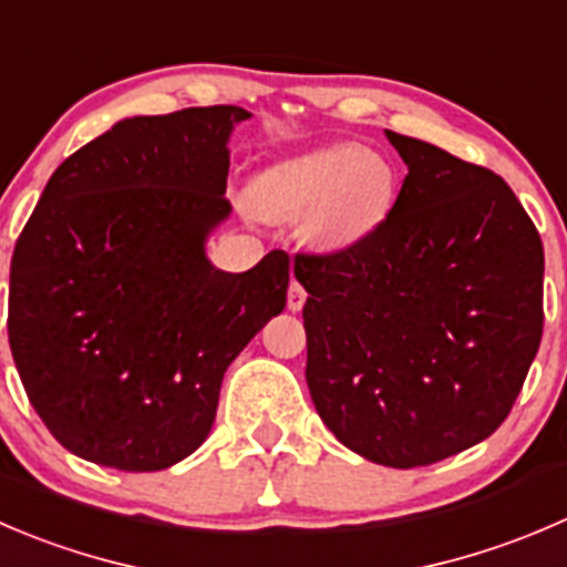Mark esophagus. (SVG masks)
Returning <instances> with one entry per match:
<instances>
[{
  "label": "esophagus",
  "instance_id": "1",
  "mask_svg": "<svg viewBox=\"0 0 567 567\" xmlns=\"http://www.w3.org/2000/svg\"><path fill=\"white\" fill-rule=\"evenodd\" d=\"M305 301H307L305 288H301L299 282H290V288H288V310L290 312H299L301 307H305Z\"/></svg>",
  "mask_w": 567,
  "mask_h": 567
}]
</instances>
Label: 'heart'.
I'll list each match as a JSON object with an SVG mask.
<instances>
[{"label":"heart","instance_id":"1","mask_svg":"<svg viewBox=\"0 0 567 567\" xmlns=\"http://www.w3.org/2000/svg\"><path fill=\"white\" fill-rule=\"evenodd\" d=\"M399 199V174L382 152L329 144L282 157L249 183V205L266 221L301 217V238L343 251L371 238Z\"/></svg>","mask_w":567,"mask_h":567}]
</instances>
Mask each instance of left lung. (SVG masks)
Instances as JSON below:
<instances>
[{"label":"left lung","mask_w":567,"mask_h":567,"mask_svg":"<svg viewBox=\"0 0 567 567\" xmlns=\"http://www.w3.org/2000/svg\"><path fill=\"white\" fill-rule=\"evenodd\" d=\"M406 177L388 221L299 255L307 388L346 449L432 465L504 423L543 334V244L498 174L384 132Z\"/></svg>","instance_id":"8db88e82"}]
</instances>
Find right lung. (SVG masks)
Returning <instances> with one entry per match:
<instances>
[{"label": "right lung", "instance_id": "add662e5", "mask_svg": "<svg viewBox=\"0 0 567 567\" xmlns=\"http://www.w3.org/2000/svg\"><path fill=\"white\" fill-rule=\"evenodd\" d=\"M244 107L132 115L65 157L16 240L8 338L27 399L87 463L163 471L216 421L229 362L285 310L290 262L207 260Z\"/></svg>", "mask_w": 567, "mask_h": 567}]
</instances>
